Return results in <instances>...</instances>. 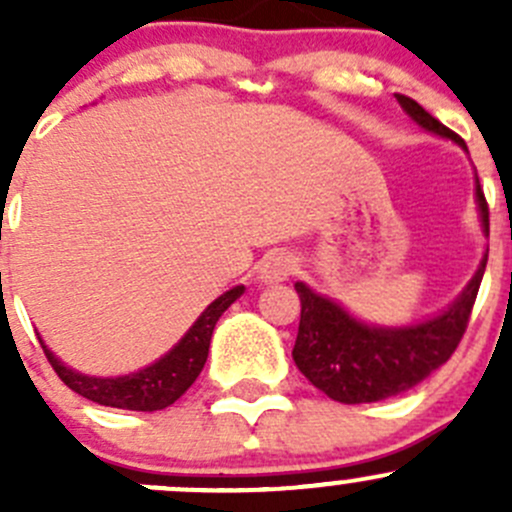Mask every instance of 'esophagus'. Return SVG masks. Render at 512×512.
Returning <instances> with one entry per match:
<instances>
[{"label": "esophagus", "instance_id": "esophagus-1", "mask_svg": "<svg viewBox=\"0 0 512 512\" xmlns=\"http://www.w3.org/2000/svg\"><path fill=\"white\" fill-rule=\"evenodd\" d=\"M294 270V260L287 252H270L265 260L260 262V280L265 285H277V282H285Z\"/></svg>", "mask_w": 512, "mask_h": 512}]
</instances>
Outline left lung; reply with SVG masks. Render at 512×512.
Here are the masks:
<instances>
[{
	"mask_svg": "<svg viewBox=\"0 0 512 512\" xmlns=\"http://www.w3.org/2000/svg\"><path fill=\"white\" fill-rule=\"evenodd\" d=\"M396 101L418 126L466 148L463 138L418 106L414 98L396 94ZM476 200L480 223L488 232V203L478 178ZM485 262L488 257H483L473 280L446 312L411 327H369L337 302L312 292L304 282H297L294 289L302 302V314L292 349L294 364L319 391L342 404H371L409 391L431 371L446 364L461 344L476 304Z\"/></svg>",
	"mask_w": 512,
	"mask_h": 512,
	"instance_id": "1",
	"label": "left lung"
}]
</instances>
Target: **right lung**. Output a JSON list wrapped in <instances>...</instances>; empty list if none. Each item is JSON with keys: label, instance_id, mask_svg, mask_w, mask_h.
<instances>
[{"label": "right lung", "instance_id": "right-lung-1", "mask_svg": "<svg viewBox=\"0 0 512 512\" xmlns=\"http://www.w3.org/2000/svg\"><path fill=\"white\" fill-rule=\"evenodd\" d=\"M245 287L237 285L230 292L220 294L213 304H208L203 314L195 319L193 327L185 332V337L170 349L168 354L160 356L156 364L146 366V369L136 371L128 376H86L79 371L69 369L61 364L54 354L46 349V344H39L44 349L46 359L54 366L59 379L76 391L84 399L96 401L101 406H111V409H126V411H160L165 406L175 404L185 391L193 386L198 374L203 371L205 359L210 352V339H213V329L223 312L235 302Z\"/></svg>", "mask_w": 512, "mask_h": 512}]
</instances>
